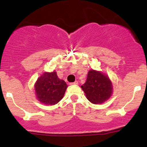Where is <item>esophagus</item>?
Instances as JSON below:
<instances>
[{"label": "esophagus", "instance_id": "1", "mask_svg": "<svg viewBox=\"0 0 147 147\" xmlns=\"http://www.w3.org/2000/svg\"><path fill=\"white\" fill-rule=\"evenodd\" d=\"M78 84V81H75V82H74L69 83V84H71V85H72V84Z\"/></svg>", "mask_w": 147, "mask_h": 147}]
</instances>
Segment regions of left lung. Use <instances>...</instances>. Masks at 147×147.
I'll return each instance as SVG.
<instances>
[{
	"mask_svg": "<svg viewBox=\"0 0 147 147\" xmlns=\"http://www.w3.org/2000/svg\"><path fill=\"white\" fill-rule=\"evenodd\" d=\"M81 87L89 101L93 104L103 103L112 93V84L109 78L93 69L89 71L87 80Z\"/></svg>",
	"mask_w": 147,
	"mask_h": 147,
	"instance_id": "8db88e82",
	"label": "left lung"
}]
</instances>
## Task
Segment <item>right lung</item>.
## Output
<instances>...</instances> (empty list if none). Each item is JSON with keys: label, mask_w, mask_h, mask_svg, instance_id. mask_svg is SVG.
<instances>
[{"label": "right lung", "mask_w": 147, "mask_h": 147, "mask_svg": "<svg viewBox=\"0 0 147 147\" xmlns=\"http://www.w3.org/2000/svg\"><path fill=\"white\" fill-rule=\"evenodd\" d=\"M67 87L66 82L53 72L41 75L35 83V90L40 102L46 105H54L63 99Z\"/></svg>", "instance_id": "add662e5"}]
</instances>
